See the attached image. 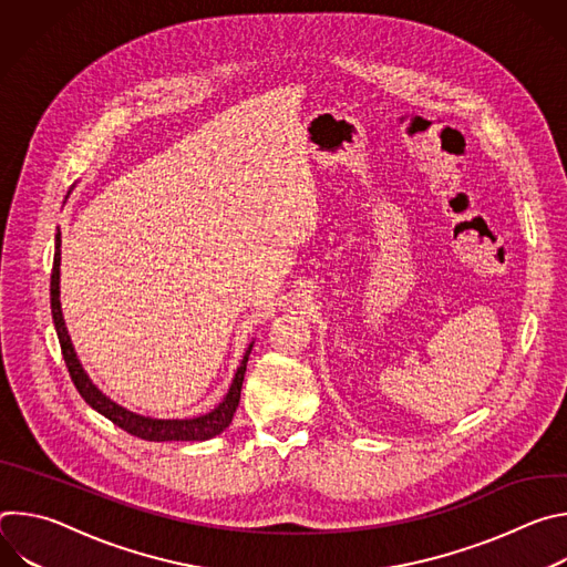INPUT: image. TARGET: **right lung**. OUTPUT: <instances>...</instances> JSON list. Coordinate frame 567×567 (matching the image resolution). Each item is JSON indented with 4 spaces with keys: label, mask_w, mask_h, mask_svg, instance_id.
<instances>
[{
    "label": "right lung",
    "mask_w": 567,
    "mask_h": 567,
    "mask_svg": "<svg viewBox=\"0 0 567 567\" xmlns=\"http://www.w3.org/2000/svg\"><path fill=\"white\" fill-rule=\"evenodd\" d=\"M58 285H60V228H58V235H55V256H53V271H51L53 326H55V332H58V341H60V350H62L69 377H71L75 390L80 392V396H83L94 411L105 415L110 422H114L118 429L127 431L130 435L147 440V442H173V440H177V442H202V440H210V437L219 435L230 424L237 403H239L241 381H245L251 348L247 350L245 359H241V365L235 372V379L230 383L228 394L224 396V401L213 413L195 417V420H150V417H141V415H134V413L116 406L112 399H107L90 381L83 365L78 363L71 339H69L66 328H64V318H62V309H60V287Z\"/></svg>",
    "instance_id": "right-lung-1"
}]
</instances>
